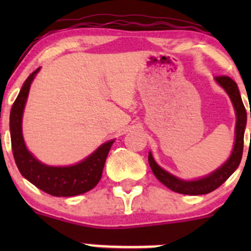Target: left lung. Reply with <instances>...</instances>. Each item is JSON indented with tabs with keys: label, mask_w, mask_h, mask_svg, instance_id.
<instances>
[{
	"label": "left lung",
	"mask_w": 251,
	"mask_h": 251,
	"mask_svg": "<svg viewBox=\"0 0 251 251\" xmlns=\"http://www.w3.org/2000/svg\"><path fill=\"white\" fill-rule=\"evenodd\" d=\"M215 80H216L217 82L225 88V91L228 93L229 98H231L232 103H233L235 114H237L235 142L233 151H232L228 160H227L221 168L217 169L215 173L209 175V176L201 179H196V181H183V179H179L177 178V177L173 176L171 174L166 173L165 170H163V169L154 161L153 156L149 153L148 161L153 174L155 175V177L161 182V183L165 184L169 189L177 192V193L188 194V196H201V194H207L210 193V192L215 191V189L219 188L224 182H226L227 178L237 170V168L240 164V160H242L243 146H244V130L245 125H247V110H245L244 104H243V100L242 97H240L237 83H235L231 77L221 75V76L215 77Z\"/></svg>",
	"instance_id": "8db88e82"
}]
</instances>
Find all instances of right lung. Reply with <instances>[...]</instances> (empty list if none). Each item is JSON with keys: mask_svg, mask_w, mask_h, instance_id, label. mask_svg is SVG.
Instances as JSON below:
<instances>
[{"mask_svg": "<svg viewBox=\"0 0 251 251\" xmlns=\"http://www.w3.org/2000/svg\"><path fill=\"white\" fill-rule=\"evenodd\" d=\"M40 69V68H39ZM35 70L23 85L17 100H14L9 116L12 151L20 174L34 186L54 197H74L91 191L100 182L103 168L107 160L114 141L102 144L93 154L81 163L65 168H54L40 163L29 153L25 147L22 133V118L25 102L29 95L30 85L35 75Z\"/></svg>", "mask_w": 251, "mask_h": 251, "instance_id": "right-lung-1", "label": "right lung"}]
</instances>
